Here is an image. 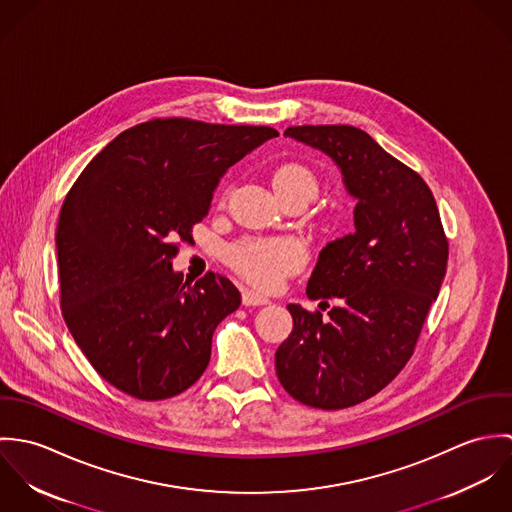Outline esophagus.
<instances>
[{"label": "esophagus", "mask_w": 512, "mask_h": 512, "mask_svg": "<svg viewBox=\"0 0 512 512\" xmlns=\"http://www.w3.org/2000/svg\"><path fill=\"white\" fill-rule=\"evenodd\" d=\"M242 303L246 307H260V305H268L270 299L266 295H262V293L246 290V292L242 293Z\"/></svg>", "instance_id": "34e87169"}]
</instances>
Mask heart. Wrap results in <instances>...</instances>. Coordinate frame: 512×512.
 <instances>
[{
	"instance_id": "1",
	"label": "heart",
	"mask_w": 512,
	"mask_h": 512,
	"mask_svg": "<svg viewBox=\"0 0 512 512\" xmlns=\"http://www.w3.org/2000/svg\"><path fill=\"white\" fill-rule=\"evenodd\" d=\"M278 197L295 195L311 201L319 191L315 173L301 163H284L272 175ZM230 264L252 284L276 288L286 276L297 272L305 262V250L295 238L242 240L228 252Z\"/></svg>"
}]
</instances>
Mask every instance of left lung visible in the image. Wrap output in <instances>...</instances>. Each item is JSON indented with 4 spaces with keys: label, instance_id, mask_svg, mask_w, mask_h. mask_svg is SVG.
<instances>
[{
    "label": "left lung",
    "instance_id": "left-lung-1",
    "mask_svg": "<svg viewBox=\"0 0 512 512\" xmlns=\"http://www.w3.org/2000/svg\"><path fill=\"white\" fill-rule=\"evenodd\" d=\"M284 136L331 157L357 201L355 232L319 252L305 290L337 305L323 319L290 303L292 333L276 351L290 396L341 410L380 392L412 357L445 278L447 238L426 181L363 130L293 126Z\"/></svg>",
    "mask_w": 512,
    "mask_h": 512
}]
</instances>
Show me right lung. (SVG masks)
<instances>
[{
	"instance_id": "1",
	"label": "right lung",
	"mask_w": 512,
	"mask_h": 512,
	"mask_svg": "<svg viewBox=\"0 0 512 512\" xmlns=\"http://www.w3.org/2000/svg\"><path fill=\"white\" fill-rule=\"evenodd\" d=\"M276 136L266 126L151 120L122 132L76 179L55 234L61 309L80 351L118 390L165 400L205 372L240 292L213 272L183 282L175 240L209 215L222 175Z\"/></svg>"
}]
</instances>
